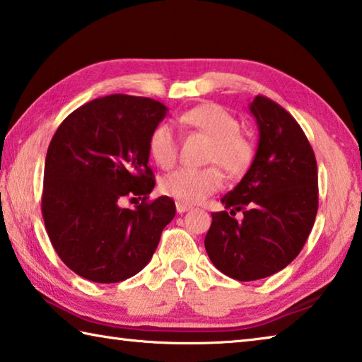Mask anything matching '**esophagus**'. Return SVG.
<instances>
[{
	"label": "esophagus",
	"instance_id": "esophagus-1",
	"mask_svg": "<svg viewBox=\"0 0 362 362\" xmlns=\"http://www.w3.org/2000/svg\"><path fill=\"white\" fill-rule=\"evenodd\" d=\"M175 207H177V212H179V214H183V212L192 209V206H188L185 203H180V201H179V203H175Z\"/></svg>",
	"mask_w": 362,
	"mask_h": 362
}]
</instances>
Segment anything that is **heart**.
Instances as JSON below:
<instances>
[{
    "instance_id": "heart-1",
    "label": "heart",
    "mask_w": 362,
    "mask_h": 362,
    "mask_svg": "<svg viewBox=\"0 0 362 362\" xmlns=\"http://www.w3.org/2000/svg\"><path fill=\"white\" fill-rule=\"evenodd\" d=\"M177 119L182 126L211 139L206 161L222 166L230 175H241L254 159V146L240 132V121L228 108L218 103H199L182 112ZM177 137L168 122H159L148 136V151L161 168L173 166L177 158ZM223 187V174L217 166L203 169L179 168L163 177L161 192L180 203L196 204Z\"/></svg>"
}]
</instances>
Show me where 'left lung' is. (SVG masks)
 I'll list each match as a JSON object with an SVG mask.
<instances>
[{
  "mask_svg": "<svg viewBox=\"0 0 362 362\" xmlns=\"http://www.w3.org/2000/svg\"><path fill=\"white\" fill-rule=\"evenodd\" d=\"M250 113L259 146L243 180L212 212L204 246L226 276L255 281L281 272L300 254L317 212V164L302 127L279 103L257 95ZM241 210L245 217L234 218Z\"/></svg>",
  "mask_w": 362,
  "mask_h": 362,
  "instance_id": "1",
  "label": "left lung"
}]
</instances>
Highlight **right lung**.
<instances>
[{"label": "right lung", "instance_id": "1", "mask_svg": "<svg viewBox=\"0 0 362 362\" xmlns=\"http://www.w3.org/2000/svg\"><path fill=\"white\" fill-rule=\"evenodd\" d=\"M166 112L148 97L112 94L76 108L54 134L41 212L57 255L81 278L112 284L137 274L174 218L169 196L148 199V136ZM126 197L141 203L121 208Z\"/></svg>", "mask_w": 362, "mask_h": 362}]
</instances>
